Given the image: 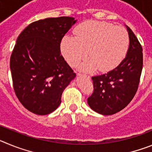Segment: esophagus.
<instances>
[{
  "mask_svg": "<svg viewBox=\"0 0 152 152\" xmlns=\"http://www.w3.org/2000/svg\"><path fill=\"white\" fill-rule=\"evenodd\" d=\"M77 75H78V76H80V75H81V74H77ZM84 76H85L86 77H88V79L90 78V76H87V75H84Z\"/></svg>",
  "mask_w": 152,
  "mask_h": 152,
  "instance_id": "obj_1",
  "label": "esophagus"
}]
</instances>
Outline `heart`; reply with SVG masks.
<instances>
[{
    "instance_id": "obj_1",
    "label": "heart",
    "mask_w": 152,
    "mask_h": 152,
    "mask_svg": "<svg viewBox=\"0 0 152 152\" xmlns=\"http://www.w3.org/2000/svg\"><path fill=\"white\" fill-rule=\"evenodd\" d=\"M75 36L65 35L60 49L65 61L75 66L88 55L91 57L79 64L86 72H110L123 61L129 45L127 31L122 26L102 21H87L76 27Z\"/></svg>"
}]
</instances>
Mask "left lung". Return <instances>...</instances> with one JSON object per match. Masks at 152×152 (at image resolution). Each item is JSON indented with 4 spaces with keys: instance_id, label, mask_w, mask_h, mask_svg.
<instances>
[{
    "instance_id": "left-lung-1",
    "label": "left lung",
    "mask_w": 152,
    "mask_h": 152,
    "mask_svg": "<svg viewBox=\"0 0 152 152\" xmlns=\"http://www.w3.org/2000/svg\"><path fill=\"white\" fill-rule=\"evenodd\" d=\"M126 27L129 37L126 58L110 72L92 77L94 91L88 103L102 115H113L124 109L133 99L139 84L143 66L142 48L131 29Z\"/></svg>"
}]
</instances>
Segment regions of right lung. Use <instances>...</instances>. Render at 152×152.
Segmentation results:
<instances>
[{"mask_svg":"<svg viewBox=\"0 0 152 152\" xmlns=\"http://www.w3.org/2000/svg\"><path fill=\"white\" fill-rule=\"evenodd\" d=\"M76 22L69 17L40 20L17 38L10 61L13 88L23 106L33 113L56 110L62 92L76 77L60 50L61 39Z\"/></svg>","mask_w":152,"mask_h":152,"instance_id":"1","label":"right lung"}]
</instances>
